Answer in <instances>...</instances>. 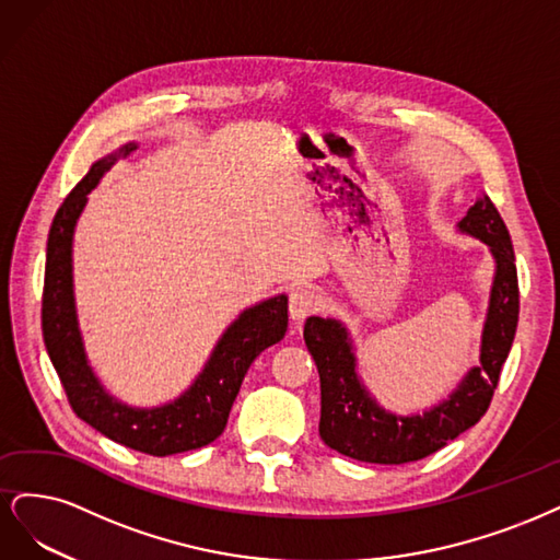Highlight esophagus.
I'll return each mask as SVG.
<instances>
[{"instance_id":"esophagus-1","label":"esophagus","mask_w":560,"mask_h":560,"mask_svg":"<svg viewBox=\"0 0 560 560\" xmlns=\"http://www.w3.org/2000/svg\"><path fill=\"white\" fill-rule=\"evenodd\" d=\"M318 304H320V298L312 291V288H295L291 298H288V310H291V316L295 320H302L310 314H314L318 310Z\"/></svg>"}]
</instances>
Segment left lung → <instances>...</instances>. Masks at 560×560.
<instances>
[{
  "label": "left lung",
  "instance_id": "1",
  "mask_svg": "<svg viewBox=\"0 0 560 560\" xmlns=\"http://www.w3.org/2000/svg\"><path fill=\"white\" fill-rule=\"evenodd\" d=\"M458 228L491 246L495 281L481 339V365L467 372L451 398L423 417H395L378 409L355 376V358L347 330L332 318L312 316L304 326L320 376V440L349 458L378 465H402L435 454L489 409L510 355L518 323V279L508 225L491 197L470 207Z\"/></svg>",
  "mask_w": 560,
  "mask_h": 560
}]
</instances>
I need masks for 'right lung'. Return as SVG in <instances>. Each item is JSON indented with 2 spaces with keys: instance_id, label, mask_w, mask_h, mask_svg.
<instances>
[{
  "instance_id": "add662e5",
  "label": "right lung",
  "mask_w": 560,
  "mask_h": 560,
  "mask_svg": "<svg viewBox=\"0 0 560 560\" xmlns=\"http://www.w3.org/2000/svg\"><path fill=\"white\" fill-rule=\"evenodd\" d=\"M132 147H125L128 155ZM116 155L95 162L58 209L48 232L42 298V330L50 363L77 417L109 440L149 456H172L211 444L225 430L234 398L250 363L283 339L288 328L285 295L246 310L215 347L200 378L172 405L130 409L102 390L85 363L71 293V234L88 192L97 186Z\"/></svg>"
}]
</instances>
